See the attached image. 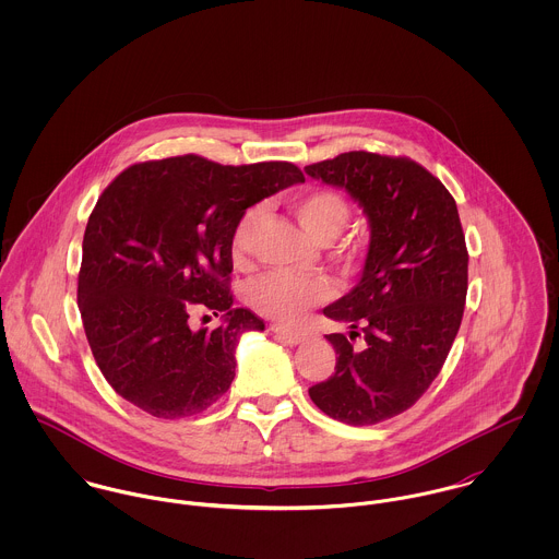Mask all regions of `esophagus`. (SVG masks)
Here are the masks:
<instances>
[{
    "instance_id": "obj_1",
    "label": "esophagus",
    "mask_w": 559,
    "mask_h": 559,
    "mask_svg": "<svg viewBox=\"0 0 559 559\" xmlns=\"http://www.w3.org/2000/svg\"><path fill=\"white\" fill-rule=\"evenodd\" d=\"M271 331H273L282 342H286V344H290V346H297V344H301V342L306 340V333H299V331H293V329H286V326H280V324H273Z\"/></svg>"
}]
</instances>
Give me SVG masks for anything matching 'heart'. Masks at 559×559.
<instances>
[{"label":"heart","instance_id":"b5f03b06","mask_svg":"<svg viewBox=\"0 0 559 559\" xmlns=\"http://www.w3.org/2000/svg\"><path fill=\"white\" fill-rule=\"evenodd\" d=\"M290 211L295 213L301 228L319 242L335 239L350 222V204L344 195L329 189H317L293 198ZM262 209L251 206L242 213L233 237V255L237 264H247ZM329 282L320 275H290V273H266L247 286V304L262 317L284 324H295L304 319L314 306L329 297Z\"/></svg>","mask_w":559,"mask_h":559}]
</instances>
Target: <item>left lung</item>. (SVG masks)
<instances>
[{
	"mask_svg": "<svg viewBox=\"0 0 559 559\" xmlns=\"http://www.w3.org/2000/svg\"><path fill=\"white\" fill-rule=\"evenodd\" d=\"M306 174L344 189L370 226L359 282L322 310L348 335H324L335 372L310 399L337 421L379 424L421 399L459 333L469 264L459 209L439 178L404 157L353 151Z\"/></svg>",
	"mask_w": 559,
	"mask_h": 559,
	"instance_id": "obj_1",
	"label": "left lung"
}]
</instances>
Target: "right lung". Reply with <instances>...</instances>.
<instances>
[{
  "label": "right lung",
  "mask_w": 559,
  "mask_h": 559,
  "mask_svg": "<svg viewBox=\"0 0 559 559\" xmlns=\"http://www.w3.org/2000/svg\"><path fill=\"white\" fill-rule=\"evenodd\" d=\"M288 160L219 165L198 155L135 163L98 198L83 235L78 304L107 383L159 419L206 411L237 368V346L264 322L233 308V237L242 213L304 182ZM193 309L223 314L191 330Z\"/></svg>",
  "instance_id": "1"
}]
</instances>
